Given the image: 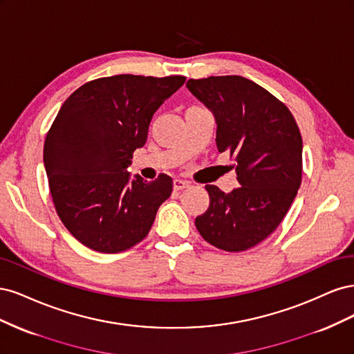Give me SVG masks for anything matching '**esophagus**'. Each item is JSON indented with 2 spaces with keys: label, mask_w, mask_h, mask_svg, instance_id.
Wrapping results in <instances>:
<instances>
[{
  "label": "esophagus",
  "mask_w": 354,
  "mask_h": 354,
  "mask_svg": "<svg viewBox=\"0 0 354 354\" xmlns=\"http://www.w3.org/2000/svg\"><path fill=\"white\" fill-rule=\"evenodd\" d=\"M189 186H190L189 181H186V180H174V183H173L174 190H183V189H186Z\"/></svg>",
  "instance_id": "obj_1"
}]
</instances>
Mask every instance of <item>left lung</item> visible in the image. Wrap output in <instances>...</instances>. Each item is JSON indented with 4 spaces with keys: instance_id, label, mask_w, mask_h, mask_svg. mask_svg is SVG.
I'll use <instances>...</instances> for the list:
<instances>
[{
    "instance_id": "left-lung-1",
    "label": "left lung",
    "mask_w": 354,
    "mask_h": 354,
    "mask_svg": "<svg viewBox=\"0 0 354 354\" xmlns=\"http://www.w3.org/2000/svg\"><path fill=\"white\" fill-rule=\"evenodd\" d=\"M186 87L216 118L217 149L234 158L239 183L229 194L205 186L209 207L196 229L220 250H250L279 226L301 185L298 125L281 100L238 75L189 80Z\"/></svg>"
}]
</instances>
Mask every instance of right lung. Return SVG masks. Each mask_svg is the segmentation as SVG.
<instances>
[{"label": "right lung", "mask_w": 354, "mask_h": 354, "mask_svg": "<svg viewBox=\"0 0 354 354\" xmlns=\"http://www.w3.org/2000/svg\"><path fill=\"white\" fill-rule=\"evenodd\" d=\"M185 81L115 75L84 84L62 104L46 137L44 167L59 217L82 245L115 254L147 236L173 178H131L127 168L153 113Z\"/></svg>", "instance_id": "obj_1"}]
</instances>
